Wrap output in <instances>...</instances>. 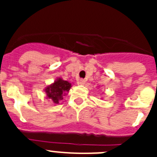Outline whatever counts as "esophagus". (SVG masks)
Listing matches in <instances>:
<instances>
[{
	"instance_id": "esophagus-1",
	"label": "esophagus",
	"mask_w": 157,
	"mask_h": 157,
	"mask_svg": "<svg viewBox=\"0 0 157 157\" xmlns=\"http://www.w3.org/2000/svg\"><path fill=\"white\" fill-rule=\"evenodd\" d=\"M85 83H86L85 79H82V78H81V79L78 80V84H80V85H85Z\"/></svg>"
}]
</instances>
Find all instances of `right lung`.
I'll list each match as a JSON object with an SVG mask.
<instances>
[{
	"label": "right lung",
	"instance_id": "add662e5",
	"mask_svg": "<svg viewBox=\"0 0 157 157\" xmlns=\"http://www.w3.org/2000/svg\"><path fill=\"white\" fill-rule=\"evenodd\" d=\"M71 87V83L63 80L61 78H57L52 84L45 87V92L46 93L47 98L53 102L54 104H59V101L63 100V97L66 93H68Z\"/></svg>",
	"mask_w": 157,
	"mask_h": 157
}]
</instances>
